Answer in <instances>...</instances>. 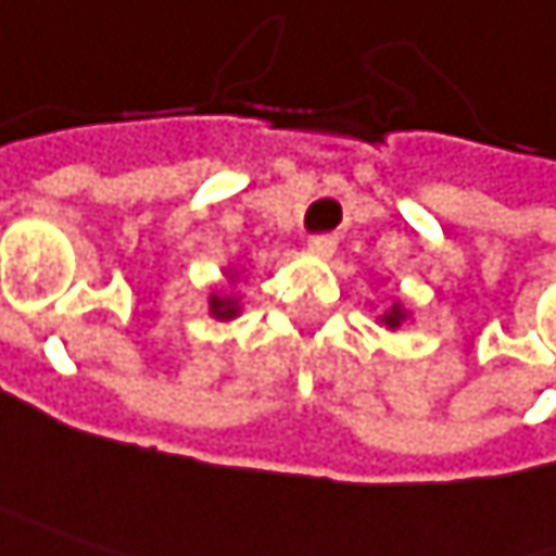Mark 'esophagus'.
I'll list each match as a JSON object with an SVG mask.
<instances>
[{
	"instance_id": "esophagus-1",
	"label": "esophagus",
	"mask_w": 556,
	"mask_h": 556,
	"mask_svg": "<svg viewBox=\"0 0 556 556\" xmlns=\"http://www.w3.org/2000/svg\"><path fill=\"white\" fill-rule=\"evenodd\" d=\"M306 247H309V253H316V256H332L338 247V240L332 233H313L309 240H306Z\"/></svg>"
}]
</instances>
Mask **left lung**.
Segmentation results:
<instances>
[{
	"mask_svg": "<svg viewBox=\"0 0 556 556\" xmlns=\"http://www.w3.org/2000/svg\"><path fill=\"white\" fill-rule=\"evenodd\" d=\"M402 319H405V313H402V306H392L386 316H382V323L389 326V329H399L402 326Z\"/></svg>",
	"mask_w": 556,
	"mask_h": 556,
	"instance_id": "8db88e82",
	"label": "left lung"
}]
</instances>
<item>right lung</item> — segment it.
<instances>
[{
  "instance_id": "obj_1",
  "label": "right lung",
  "mask_w": 556,
  "mask_h": 556,
  "mask_svg": "<svg viewBox=\"0 0 556 556\" xmlns=\"http://www.w3.org/2000/svg\"><path fill=\"white\" fill-rule=\"evenodd\" d=\"M212 313H215L218 319H233V316H237V303H230V300H220V298H212Z\"/></svg>"
}]
</instances>
